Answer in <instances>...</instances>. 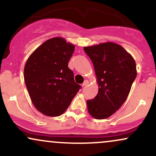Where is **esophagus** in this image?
Returning <instances> with one entry per match:
<instances>
[{"label": "esophagus", "instance_id": "esophagus-1", "mask_svg": "<svg viewBox=\"0 0 156 156\" xmlns=\"http://www.w3.org/2000/svg\"><path fill=\"white\" fill-rule=\"evenodd\" d=\"M89 84V81L87 80H84V82L83 83V84H82V87H87V85Z\"/></svg>", "mask_w": 156, "mask_h": 156}]
</instances>
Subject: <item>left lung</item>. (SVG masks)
I'll return each instance as SVG.
<instances>
[{"label":"left lung","instance_id":"8db88e82","mask_svg":"<svg viewBox=\"0 0 156 156\" xmlns=\"http://www.w3.org/2000/svg\"><path fill=\"white\" fill-rule=\"evenodd\" d=\"M92 60L99 89L94 99L87 101L90 115L106 119L126 101L136 77L132 55L121 45L107 42L83 48Z\"/></svg>","mask_w":156,"mask_h":156}]
</instances>
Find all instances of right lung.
Wrapping results in <instances>:
<instances>
[{
  "mask_svg": "<svg viewBox=\"0 0 156 156\" xmlns=\"http://www.w3.org/2000/svg\"><path fill=\"white\" fill-rule=\"evenodd\" d=\"M74 51V44L54 37L41 44L27 60L25 83L33 105L44 115H62L79 91L80 86L68 67Z\"/></svg>",
  "mask_w": 156,
  "mask_h": 156,
  "instance_id": "add662e5",
  "label": "right lung"
}]
</instances>
